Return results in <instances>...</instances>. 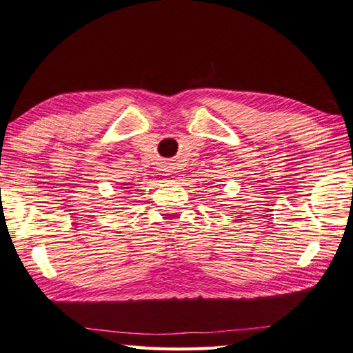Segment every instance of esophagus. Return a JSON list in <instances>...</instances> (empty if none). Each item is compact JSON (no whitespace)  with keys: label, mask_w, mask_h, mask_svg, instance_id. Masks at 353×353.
<instances>
[{"label":"esophagus","mask_w":353,"mask_h":353,"mask_svg":"<svg viewBox=\"0 0 353 353\" xmlns=\"http://www.w3.org/2000/svg\"><path fill=\"white\" fill-rule=\"evenodd\" d=\"M168 168H171V167H168ZM167 171H170V170H167Z\"/></svg>","instance_id":"esophagus-1"}]
</instances>
